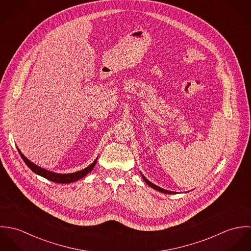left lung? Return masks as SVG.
Here are the masks:
<instances>
[{"mask_svg":"<svg viewBox=\"0 0 251 251\" xmlns=\"http://www.w3.org/2000/svg\"><path fill=\"white\" fill-rule=\"evenodd\" d=\"M141 175H142V174H141ZM142 178H143L145 182H146L147 184H149L151 187H152L153 189H155V190H157V191H160V192H163V193H167V194H174V193H175V192H173V191H168V190H166V189H163V188H161V187H159V186L153 184V183L151 182L149 179H146V177H145L144 175H142Z\"/></svg>","mask_w":251,"mask_h":251,"instance_id":"1","label":"left lung"}]
</instances>
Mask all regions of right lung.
<instances>
[{"label":"right lung","instance_id":"right-lung-1","mask_svg":"<svg viewBox=\"0 0 251 251\" xmlns=\"http://www.w3.org/2000/svg\"><path fill=\"white\" fill-rule=\"evenodd\" d=\"M17 150H18V152H19V154L21 155L22 159L24 160V162L27 164V166H28L34 173H36L37 175H39V176H41V177H43V178H45V179H49V180L54 181V182H58V183H71V182H73V181H76V180H78V179L84 178L88 173H90V172L94 169V167H95V165H96V163H97V160H98V157H97L96 160H95L91 165H89L88 167H86L85 169H83V170H81V171H78V172H75V173H70V174H59V173H54V172L48 171V170H46V169H43V168L37 166L35 163L31 162V161L20 151V150H19L18 148H17Z\"/></svg>","mask_w":251,"mask_h":251}]
</instances>
